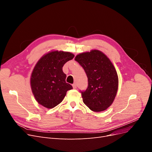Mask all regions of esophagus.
Instances as JSON below:
<instances>
[{"instance_id": "34e87169", "label": "esophagus", "mask_w": 152, "mask_h": 152, "mask_svg": "<svg viewBox=\"0 0 152 152\" xmlns=\"http://www.w3.org/2000/svg\"><path fill=\"white\" fill-rule=\"evenodd\" d=\"M72 86H73V89H77V84H76L75 83H74V84H73L72 85Z\"/></svg>"}]
</instances>
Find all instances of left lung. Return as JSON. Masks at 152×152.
<instances>
[{"label":"left lung","instance_id":"obj_1","mask_svg":"<svg viewBox=\"0 0 152 152\" xmlns=\"http://www.w3.org/2000/svg\"><path fill=\"white\" fill-rule=\"evenodd\" d=\"M75 60L84 68L88 79L87 88L80 91L83 102L94 112L107 109L118 89V75L113 64L98 50L78 54Z\"/></svg>","mask_w":152,"mask_h":152}]
</instances>
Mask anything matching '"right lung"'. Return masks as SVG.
Returning a JSON list of instances; mask_svg holds the SVG:
<instances>
[{"label":"right lung","instance_id":"obj_1","mask_svg":"<svg viewBox=\"0 0 152 152\" xmlns=\"http://www.w3.org/2000/svg\"><path fill=\"white\" fill-rule=\"evenodd\" d=\"M73 58L70 53L56 50L44 55L36 64L30 83L32 93L40 104L53 108L62 102L68 91L73 89L66 82L63 66Z\"/></svg>","mask_w":152,"mask_h":152}]
</instances>
